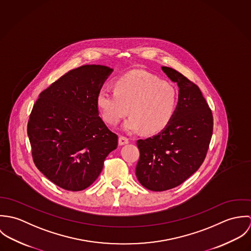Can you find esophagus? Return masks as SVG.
Wrapping results in <instances>:
<instances>
[{
  "label": "esophagus",
  "mask_w": 251,
  "mask_h": 251,
  "mask_svg": "<svg viewBox=\"0 0 251 251\" xmlns=\"http://www.w3.org/2000/svg\"><path fill=\"white\" fill-rule=\"evenodd\" d=\"M126 144H128V139L125 136H120L119 137V145L123 146V145H126Z\"/></svg>",
  "instance_id": "esophagus-1"
}]
</instances>
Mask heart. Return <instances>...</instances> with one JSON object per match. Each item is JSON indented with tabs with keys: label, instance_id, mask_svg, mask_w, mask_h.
<instances>
[{
	"label": "heart",
	"instance_id": "1",
	"mask_svg": "<svg viewBox=\"0 0 251 251\" xmlns=\"http://www.w3.org/2000/svg\"><path fill=\"white\" fill-rule=\"evenodd\" d=\"M97 104L108 125H118L129 112L131 116L123 125L126 132L142 129L146 134H154L171 123L178 105V91L172 83L153 74L132 71L115 80L114 92L101 89Z\"/></svg>",
	"mask_w": 251,
	"mask_h": 251
}]
</instances>
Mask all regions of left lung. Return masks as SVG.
<instances>
[{"mask_svg": "<svg viewBox=\"0 0 251 251\" xmlns=\"http://www.w3.org/2000/svg\"><path fill=\"white\" fill-rule=\"evenodd\" d=\"M179 87L171 123L159 133L138 140L135 174L144 187L164 191L176 187L203 163L213 135V114L200 89L179 72L161 68Z\"/></svg>", "mask_w": 251, "mask_h": 251, "instance_id": "obj_1", "label": "left lung"}]
</instances>
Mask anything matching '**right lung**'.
<instances>
[{"instance_id":"add662e5","label":"right lung","mask_w":251,"mask_h":251,"mask_svg":"<svg viewBox=\"0 0 251 251\" xmlns=\"http://www.w3.org/2000/svg\"><path fill=\"white\" fill-rule=\"evenodd\" d=\"M113 70L86 65L70 71L40 93L28 123L37 169L71 191L89 187L100 176L118 136L99 116L97 96Z\"/></svg>"}]
</instances>
